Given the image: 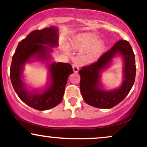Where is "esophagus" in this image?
Wrapping results in <instances>:
<instances>
[{
    "instance_id": "esophagus-1",
    "label": "esophagus",
    "mask_w": 147,
    "mask_h": 147,
    "mask_svg": "<svg viewBox=\"0 0 147 147\" xmlns=\"http://www.w3.org/2000/svg\"><path fill=\"white\" fill-rule=\"evenodd\" d=\"M72 67H73V70L75 73H77L79 71V65L78 63H74L73 65H72Z\"/></svg>"
}]
</instances>
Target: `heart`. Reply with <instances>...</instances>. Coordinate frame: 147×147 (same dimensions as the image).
Returning <instances> with one entry per match:
<instances>
[{
  "instance_id": "heart-1",
  "label": "heart",
  "mask_w": 147,
  "mask_h": 147,
  "mask_svg": "<svg viewBox=\"0 0 147 147\" xmlns=\"http://www.w3.org/2000/svg\"><path fill=\"white\" fill-rule=\"evenodd\" d=\"M76 45L88 48L91 47L90 55L93 57H97L102 53L104 50V44L102 41H97V37L93 35H86L78 38L76 41Z\"/></svg>"
}]
</instances>
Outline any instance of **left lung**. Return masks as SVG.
I'll return each instance as SVG.
<instances>
[{"instance_id": "left-lung-1", "label": "left lung", "mask_w": 147, "mask_h": 147, "mask_svg": "<svg viewBox=\"0 0 147 147\" xmlns=\"http://www.w3.org/2000/svg\"><path fill=\"white\" fill-rule=\"evenodd\" d=\"M122 56L124 61V77L123 84L118 90L108 92L100 87V74L107 66L116 54ZM136 72L135 55L129 43L119 40L99 57L95 63L82 67L79 71L80 88L86 104L98 108H113L125 98L134 84Z\"/></svg>"}]
</instances>
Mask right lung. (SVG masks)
Wrapping results in <instances>:
<instances>
[{"instance_id": "1", "label": "right lung", "mask_w": 147, "mask_h": 147, "mask_svg": "<svg viewBox=\"0 0 147 147\" xmlns=\"http://www.w3.org/2000/svg\"><path fill=\"white\" fill-rule=\"evenodd\" d=\"M58 30L55 27L35 30L20 41L12 58L10 78L16 93L23 102L38 110H46L61 102L68 77L74 73L71 65L67 63H52L49 66L51 84L43 93L30 92L22 80L23 66L30 58L38 60L50 59V48L59 45ZM46 45L47 47L44 46Z\"/></svg>"}]
</instances>
